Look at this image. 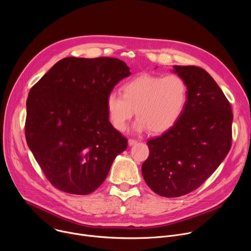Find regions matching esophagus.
<instances>
[{
  "mask_svg": "<svg viewBox=\"0 0 251 251\" xmlns=\"http://www.w3.org/2000/svg\"><path fill=\"white\" fill-rule=\"evenodd\" d=\"M128 144H129V146H133V145L137 144V140H134V139H129V140H128Z\"/></svg>",
  "mask_w": 251,
  "mask_h": 251,
  "instance_id": "obj_1",
  "label": "esophagus"
}]
</instances>
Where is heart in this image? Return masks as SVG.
<instances>
[{
    "instance_id": "obj_1",
    "label": "heart",
    "mask_w": 251,
    "mask_h": 251,
    "mask_svg": "<svg viewBox=\"0 0 251 251\" xmlns=\"http://www.w3.org/2000/svg\"><path fill=\"white\" fill-rule=\"evenodd\" d=\"M122 90L123 94L110 92L105 102L109 122L118 131H124L136 113L134 131L164 133L180 120L188 101L186 81L175 74L142 75L126 82Z\"/></svg>"
}]
</instances>
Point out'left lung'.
I'll return each instance as SVG.
<instances>
[{
  "label": "left lung",
  "instance_id": "1",
  "mask_svg": "<svg viewBox=\"0 0 251 251\" xmlns=\"http://www.w3.org/2000/svg\"><path fill=\"white\" fill-rule=\"evenodd\" d=\"M188 87L182 117L163 135L147 142L150 155L142 175L157 195L177 198L198 189L231 147V107L214 79L201 67L174 65Z\"/></svg>",
  "mask_w": 251,
  "mask_h": 251
}]
</instances>
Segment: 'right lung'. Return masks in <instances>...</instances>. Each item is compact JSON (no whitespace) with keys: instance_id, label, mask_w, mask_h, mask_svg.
I'll use <instances>...</instances> for the list:
<instances>
[{"instance_id":"1","label":"right lung","mask_w":251,"mask_h":251,"mask_svg":"<svg viewBox=\"0 0 251 251\" xmlns=\"http://www.w3.org/2000/svg\"><path fill=\"white\" fill-rule=\"evenodd\" d=\"M131 75L114 57H65L29 90L25 139L48 180L75 195L94 192L128 142L109 122L106 97Z\"/></svg>"}]
</instances>
